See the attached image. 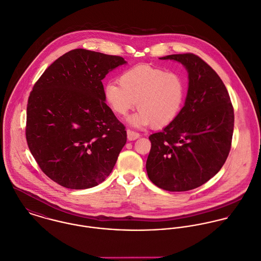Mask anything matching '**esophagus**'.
Masks as SVG:
<instances>
[{
    "label": "esophagus",
    "mask_w": 261,
    "mask_h": 261,
    "mask_svg": "<svg viewBox=\"0 0 261 261\" xmlns=\"http://www.w3.org/2000/svg\"><path fill=\"white\" fill-rule=\"evenodd\" d=\"M139 136H140V134H139L138 132H135V131L130 130V129L127 130V137H128V140H130V141L135 140V139L139 138Z\"/></svg>",
    "instance_id": "obj_1"
}]
</instances>
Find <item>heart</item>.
<instances>
[{
  "label": "heart",
  "instance_id": "1",
  "mask_svg": "<svg viewBox=\"0 0 261 261\" xmlns=\"http://www.w3.org/2000/svg\"><path fill=\"white\" fill-rule=\"evenodd\" d=\"M119 84L105 86V101L119 116L126 115L137 102L139 111L129 120L135 126L169 125L177 118L187 97V83L180 73L150 65H137L124 71Z\"/></svg>",
  "mask_w": 261,
  "mask_h": 261
}]
</instances>
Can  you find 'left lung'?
Returning <instances> with one entry per match:
<instances>
[{
  "label": "left lung",
  "mask_w": 261,
  "mask_h": 261,
  "mask_svg": "<svg viewBox=\"0 0 261 261\" xmlns=\"http://www.w3.org/2000/svg\"><path fill=\"white\" fill-rule=\"evenodd\" d=\"M160 59L182 63L189 72V90L177 118L149 136L146 161L149 179L168 192L201 187L224 165L234 129V109L217 72L193 53Z\"/></svg>",
  "instance_id": "left-lung-1"
}]
</instances>
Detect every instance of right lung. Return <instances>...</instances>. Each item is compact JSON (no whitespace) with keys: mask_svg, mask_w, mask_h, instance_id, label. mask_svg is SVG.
<instances>
[{"mask_svg":"<svg viewBox=\"0 0 261 261\" xmlns=\"http://www.w3.org/2000/svg\"><path fill=\"white\" fill-rule=\"evenodd\" d=\"M123 57L73 49L50 64L27 104L26 140L40 169L71 190L109 176L127 141L125 126L105 103L102 80Z\"/></svg>","mask_w":261,"mask_h":261,"instance_id":"obj_1","label":"right lung"}]
</instances>
